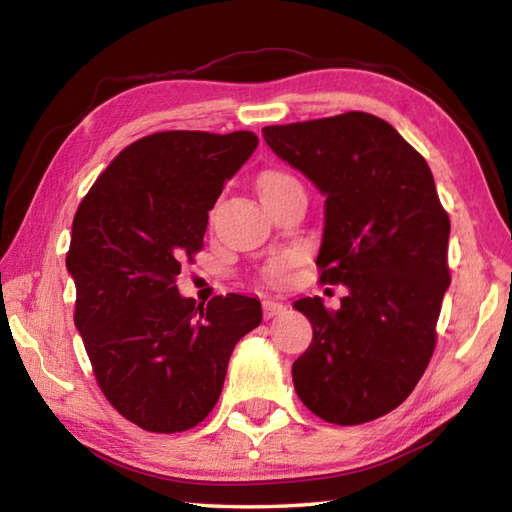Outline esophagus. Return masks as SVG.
Returning a JSON list of instances; mask_svg holds the SVG:
<instances>
[{
    "mask_svg": "<svg viewBox=\"0 0 512 512\" xmlns=\"http://www.w3.org/2000/svg\"><path fill=\"white\" fill-rule=\"evenodd\" d=\"M284 310H286V306L281 301H273V299L264 301V319H273V317H277V314H281Z\"/></svg>",
    "mask_w": 512,
    "mask_h": 512,
    "instance_id": "34e87169",
    "label": "esophagus"
}]
</instances>
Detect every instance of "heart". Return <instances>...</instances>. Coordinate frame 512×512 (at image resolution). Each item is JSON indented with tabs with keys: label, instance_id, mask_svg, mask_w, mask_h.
I'll return each instance as SVG.
<instances>
[{
	"label": "heart",
	"instance_id": "b5f03b06",
	"mask_svg": "<svg viewBox=\"0 0 512 512\" xmlns=\"http://www.w3.org/2000/svg\"><path fill=\"white\" fill-rule=\"evenodd\" d=\"M292 180H295V178L288 176V173H284V171H268V173H264L262 180H259V191L266 193L270 189L279 187V184H286V182H292ZM299 257H301V250H297V248L275 253L264 266V277L268 281H275V284H279V281H284L288 277L290 268L299 262Z\"/></svg>",
	"mask_w": 512,
	"mask_h": 512
}]
</instances>
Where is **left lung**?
<instances>
[{
  "label": "left lung",
  "mask_w": 512,
  "mask_h": 512,
  "mask_svg": "<svg viewBox=\"0 0 512 512\" xmlns=\"http://www.w3.org/2000/svg\"><path fill=\"white\" fill-rule=\"evenodd\" d=\"M264 140L325 195L321 284L347 286L339 310L295 301L312 343L295 363L297 396L325 422L385 416L418 385L436 350L451 284L449 231L431 169L383 118L345 112L268 125Z\"/></svg>",
  "instance_id": "8db88e82"
}]
</instances>
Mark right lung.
<instances>
[{
  "mask_svg": "<svg viewBox=\"0 0 512 512\" xmlns=\"http://www.w3.org/2000/svg\"><path fill=\"white\" fill-rule=\"evenodd\" d=\"M253 132H158L118 154L79 204L65 266L74 325L110 405L140 429L200 424L222 394L235 343L262 303L184 299L176 277L202 250L224 182L253 154Z\"/></svg>",
  "mask_w": 512,
  "mask_h": 512,
  "instance_id": "add662e5",
  "label": "right lung"
}]
</instances>
